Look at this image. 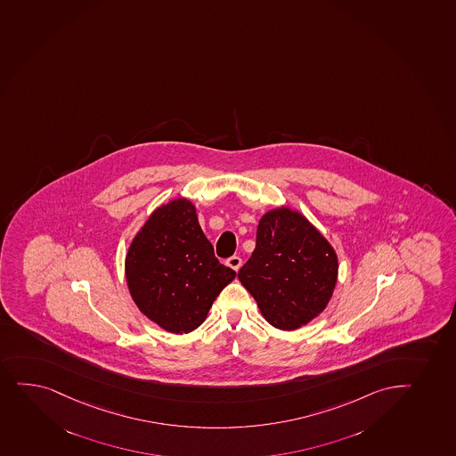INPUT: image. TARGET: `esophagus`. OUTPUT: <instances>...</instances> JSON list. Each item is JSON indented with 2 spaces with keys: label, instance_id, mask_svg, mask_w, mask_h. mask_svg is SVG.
Listing matches in <instances>:
<instances>
[{
  "label": "esophagus",
  "instance_id": "obj_1",
  "mask_svg": "<svg viewBox=\"0 0 456 456\" xmlns=\"http://www.w3.org/2000/svg\"><path fill=\"white\" fill-rule=\"evenodd\" d=\"M227 265L231 266L232 270H235L238 272L240 270V265H242V259L240 256H232L227 259Z\"/></svg>",
  "mask_w": 456,
  "mask_h": 456
}]
</instances>
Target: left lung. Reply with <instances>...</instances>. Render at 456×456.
Returning <instances> with one entry per match:
<instances>
[{
    "instance_id": "left-lung-1",
    "label": "left lung",
    "mask_w": 456,
    "mask_h": 456,
    "mask_svg": "<svg viewBox=\"0 0 456 456\" xmlns=\"http://www.w3.org/2000/svg\"><path fill=\"white\" fill-rule=\"evenodd\" d=\"M238 279L266 322L296 330L330 302L338 281L337 251L302 212L281 206L259 220L256 248Z\"/></svg>"
}]
</instances>
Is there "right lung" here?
Instances as JSON below:
<instances>
[{
	"instance_id": "right-lung-1",
	"label": "right lung",
	"mask_w": 456,
	"mask_h": 456,
	"mask_svg": "<svg viewBox=\"0 0 456 456\" xmlns=\"http://www.w3.org/2000/svg\"><path fill=\"white\" fill-rule=\"evenodd\" d=\"M134 305L167 332H192L236 273L223 265L201 231L191 200H169L151 212L126 255Z\"/></svg>"
}]
</instances>
